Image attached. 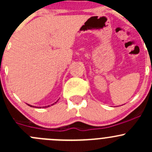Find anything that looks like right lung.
<instances>
[{
    "label": "right lung",
    "mask_w": 152,
    "mask_h": 152,
    "mask_svg": "<svg viewBox=\"0 0 152 152\" xmlns=\"http://www.w3.org/2000/svg\"><path fill=\"white\" fill-rule=\"evenodd\" d=\"M53 104H52V105H53ZM28 106H30V105H29V104H28ZM31 107H32V106H31ZM48 107H49V106H48Z\"/></svg>",
    "instance_id": "right-lung-1"
}]
</instances>
